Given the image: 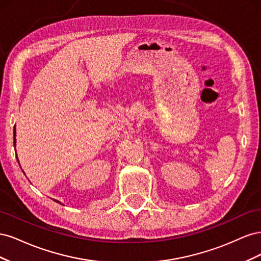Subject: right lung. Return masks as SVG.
<instances>
[{
	"mask_svg": "<svg viewBox=\"0 0 261 261\" xmlns=\"http://www.w3.org/2000/svg\"><path fill=\"white\" fill-rule=\"evenodd\" d=\"M15 133H16V130L14 129V146L16 145V138H15ZM17 161H18V158H17ZM55 201H57V200H55ZM58 202H60V201H58ZM60 203H61V202H60Z\"/></svg>",
	"mask_w": 261,
	"mask_h": 261,
	"instance_id": "1",
	"label": "right lung"
}]
</instances>
